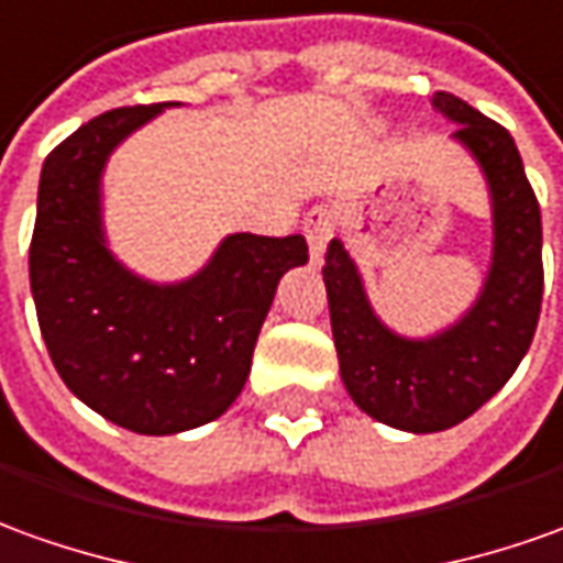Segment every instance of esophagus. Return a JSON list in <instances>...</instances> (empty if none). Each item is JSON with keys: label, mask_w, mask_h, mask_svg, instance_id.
Masks as SVG:
<instances>
[{"label": "esophagus", "mask_w": 563, "mask_h": 563, "mask_svg": "<svg viewBox=\"0 0 563 563\" xmlns=\"http://www.w3.org/2000/svg\"><path fill=\"white\" fill-rule=\"evenodd\" d=\"M333 230H336V223H333V214L328 208H312L303 220V232H306V242H309V257L312 263H321L324 260V251H328V244L333 239Z\"/></svg>", "instance_id": "esophagus-1"}]
</instances>
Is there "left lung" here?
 I'll use <instances>...</instances> for the list:
<instances>
[{"mask_svg":"<svg viewBox=\"0 0 563 563\" xmlns=\"http://www.w3.org/2000/svg\"><path fill=\"white\" fill-rule=\"evenodd\" d=\"M432 110L456 125L451 141L466 150L487 184L494 242L478 297L451 324L407 336L379 319L358 263L340 239L321 269L349 398L367 417L413 435L463 422L509 383L542 306L540 205L511 134L448 91L432 97Z\"/></svg>","mask_w":563,"mask_h":563,"instance_id":"8db88e82","label":"left lung"}]
</instances>
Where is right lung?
Instances as JSON below:
<instances>
[{
	"instance_id": "right-lung-1",
	"label": "right lung",
	"mask_w": 563,
	"mask_h": 563,
	"mask_svg": "<svg viewBox=\"0 0 563 563\" xmlns=\"http://www.w3.org/2000/svg\"><path fill=\"white\" fill-rule=\"evenodd\" d=\"M180 103L103 112L42 165L30 288L67 389L137 435H177L223 417L244 389L282 275L309 260L303 235L230 232L205 266L153 282L112 254L103 170L122 143Z\"/></svg>"
}]
</instances>
